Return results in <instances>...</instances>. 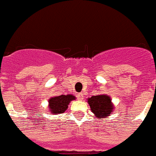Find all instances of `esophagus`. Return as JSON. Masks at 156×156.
I'll use <instances>...</instances> for the list:
<instances>
[{"instance_id":"esophagus-1","label":"esophagus","mask_w":156,"mask_h":156,"mask_svg":"<svg viewBox=\"0 0 156 156\" xmlns=\"http://www.w3.org/2000/svg\"><path fill=\"white\" fill-rule=\"evenodd\" d=\"M77 98L78 100H82L84 98V97H83V94L82 93H78L77 94Z\"/></svg>"}]
</instances>
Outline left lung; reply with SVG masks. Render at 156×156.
<instances>
[{
	"mask_svg": "<svg viewBox=\"0 0 156 156\" xmlns=\"http://www.w3.org/2000/svg\"><path fill=\"white\" fill-rule=\"evenodd\" d=\"M88 103L91 111L96 115V117L100 119L109 116L113 111L114 107L111 104V98L107 95L92 96L88 98Z\"/></svg>",
	"mask_w": 156,
	"mask_h": 156,
	"instance_id": "1",
	"label": "left lung"
}]
</instances>
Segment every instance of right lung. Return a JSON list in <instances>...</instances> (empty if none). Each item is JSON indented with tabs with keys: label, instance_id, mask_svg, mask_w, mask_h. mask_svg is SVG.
Segmentation results:
<instances>
[{
	"label": "right lung",
	"instance_id": "right-lung-1",
	"mask_svg": "<svg viewBox=\"0 0 156 156\" xmlns=\"http://www.w3.org/2000/svg\"><path fill=\"white\" fill-rule=\"evenodd\" d=\"M75 99V97L72 94L60 95L51 98L49 100V107L52 114L64 113L68 108V105L72 100Z\"/></svg>",
	"mask_w": 156,
	"mask_h": 156
}]
</instances>
